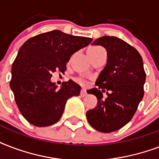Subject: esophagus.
<instances>
[{"label": "esophagus", "mask_w": 159, "mask_h": 159, "mask_svg": "<svg viewBox=\"0 0 159 159\" xmlns=\"http://www.w3.org/2000/svg\"><path fill=\"white\" fill-rule=\"evenodd\" d=\"M80 94H81V96H82V97H86V96H87V92H86L84 89H82L81 90Z\"/></svg>", "instance_id": "esophagus-1"}]
</instances>
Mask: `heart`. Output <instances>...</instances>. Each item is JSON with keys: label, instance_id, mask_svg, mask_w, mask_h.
I'll return each instance as SVG.
<instances>
[{"label": "heart", "instance_id": "heart-1", "mask_svg": "<svg viewBox=\"0 0 159 159\" xmlns=\"http://www.w3.org/2000/svg\"><path fill=\"white\" fill-rule=\"evenodd\" d=\"M100 49H102V48H100V47H92V48H91L88 50V53H94V52H97V51L100 50ZM80 82H82V80H78Z\"/></svg>", "mask_w": 159, "mask_h": 159}]
</instances>
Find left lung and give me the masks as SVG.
I'll return each instance as SVG.
<instances>
[{"mask_svg": "<svg viewBox=\"0 0 159 159\" xmlns=\"http://www.w3.org/2000/svg\"><path fill=\"white\" fill-rule=\"evenodd\" d=\"M92 45H101L107 52V62L87 93L95 95L97 105L87 112V119L97 130L110 133L129 123L143 97L146 74L142 57L125 41L102 36ZM103 92L107 95L103 98Z\"/></svg>", "mask_w": 159, "mask_h": 159, "instance_id": "left-lung-1", "label": "left lung"}]
</instances>
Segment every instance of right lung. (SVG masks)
<instances>
[{
    "label": "right lung",
    "instance_id": "1",
    "mask_svg": "<svg viewBox=\"0 0 159 159\" xmlns=\"http://www.w3.org/2000/svg\"><path fill=\"white\" fill-rule=\"evenodd\" d=\"M92 41L53 30L29 39L21 46L11 67L10 87L28 122L38 127L53 125L61 118L67 100L79 96L81 87L76 82L70 80L57 88L51 77L55 71L64 72L71 56Z\"/></svg>",
    "mask_w": 159,
    "mask_h": 159
}]
</instances>
